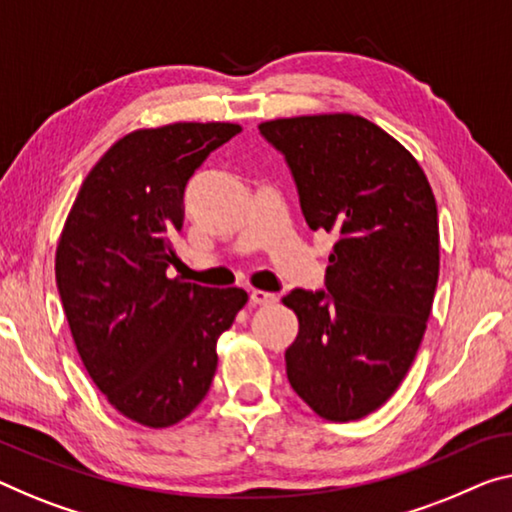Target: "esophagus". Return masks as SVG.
Listing matches in <instances>:
<instances>
[{"instance_id":"1","label":"esophagus","mask_w":512,"mask_h":512,"mask_svg":"<svg viewBox=\"0 0 512 512\" xmlns=\"http://www.w3.org/2000/svg\"><path fill=\"white\" fill-rule=\"evenodd\" d=\"M251 302L258 304V306H265V304H272L277 302V295L274 293H267V290H251Z\"/></svg>"}]
</instances>
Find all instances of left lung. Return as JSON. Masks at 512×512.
<instances>
[{
  "instance_id": "obj_1",
  "label": "left lung",
  "mask_w": 512,
  "mask_h": 512,
  "mask_svg": "<svg viewBox=\"0 0 512 512\" xmlns=\"http://www.w3.org/2000/svg\"><path fill=\"white\" fill-rule=\"evenodd\" d=\"M258 130L286 160L309 229L336 235L325 290L283 297L300 320L288 382L322 419H361L398 389L426 332L439 279L435 194L419 162L361 116Z\"/></svg>"
}]
</instances>
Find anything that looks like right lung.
<instances>
[{
  "label": "right lung",
  "instance_id": "add662e5",
  "mask_svg": "<svg viewBox=\"0 0 512 512\" xmlns=\"http://www.w3.org/2000/svg\"><path fill=\"white\" fill-rule=\"evenodd\" d=\"M233 123L137 130L89 171L57 247L70 334L114 410L148 428L185 419L217 371V338L247 304L242 288L169 279L183 196Z\"/></svg>",
  "mask_w": 512,
  "mask_h": 512
}]
</instances>
